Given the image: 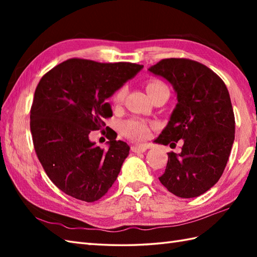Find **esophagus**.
<instances>
[{
  "mask_svg": "<svg viewBox=\"0 0 257 257\" xmlns=\"http://www.w3.org/2000/svg\"><path fill=\"white\" fill-rule=\"evenodd\" d=\"M147 149H148V146H147V145H140V146H133L132 147V151L135 152V154H140V152H145Z\"/></svg>",
  "mask_w": 257,
  "mask_h": 257,
  "instance_id": "34e87169",
  "label": "esophagus"
}]
</instances>
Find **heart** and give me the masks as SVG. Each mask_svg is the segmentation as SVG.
Segmentation results:
<instances>
[{
  "label": "heart",
  "mask_w": 257,
  "mask_h": 257,
  "mask_svg": "<svg viewBox=\"0 0 257 257\" xmlns=\"http://www.w3.org/2000/svg\"><path fill=\"white\" fill-rule=\"evenodd\" d=\"M163 84L160 83V81H150V83L147 85V91L150 92L151 90L157 88V87H160ZM124 96L125 88L124 87H121V88L118 89L112 96L113 105L119 106L120 103L123 101ZM121 132L124 136H127L129 139L140 141L148 137V135L150 133V124L141 119H130L122 123Z\"/></svg>",
  "instance_id": "1"
}]
</instances>
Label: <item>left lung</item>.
Segmentation results:
<instances>
[{
  "mask_svg": "<svg viewBox=\"0 0 257 257\" xmlns=\"http://www.w3.org/2000/svg\"><path fill=\"white\" fill-rule=\"evenodd\" d=\"M148 70L168 80L178 99L155 143L172 147L183 141L180 154H168L159 180L179 198H195L219 181L230 157L235 134L230 94L213 70L191 59H162Z\"/></svg>",
  "mask_w": 257,
  "mask_h": 257,
  "instance_id": "left-lung-1",
  "label": "left lung"
}]
</instances>
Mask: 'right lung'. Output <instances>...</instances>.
Here are the masks:
<instances>
[{
    "label": "right lung",
    "instance_id": "1",
    "mask_svg": "<svg viewBox=\"0 0 257 257\" xmlns=\"http://www.w3.org/2000/svg\"><path fill=\"white\" fill-rule=\"evenodd\" d=\"M143 65L72 58L43 76L31 108V133L38 160L56 187L85 202L99 200L116 181L129 146L107 133L108 150L89 134L112 116L111 97Z\"/></svg>",
    "mask_w": 257,
    "mask_h": 257
}]
</instances>
